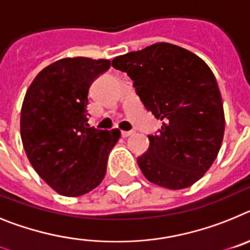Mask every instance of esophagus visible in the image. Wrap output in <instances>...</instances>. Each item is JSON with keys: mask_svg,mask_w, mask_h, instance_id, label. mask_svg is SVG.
Returning a JSON list of instances; mask_svg holds the SVG:
<instances>
[{"mask_svg": "<svg viewBox=\"0 0 250 250\" xmlns=\"http://www.w3.org/2000/svg\"><path fill=\"white\" fill-rule=\"evenodd\" d=\"M132 134H133V131H122L123 137H129Z\"/></svg>", "mask_w": 250, "mask_h": 250, "instance_id": "34e87169", "label": "esophagus"}]
</instances>
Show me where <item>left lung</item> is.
Instances as JSON below:
<instances>
[{
	"mask_svg": "<svg viewBox=\"0 0 250 250\" xmlns=\"http://www.w3.org/2000/svg\"><path fill=\"white\" fill-rule=\"evenodd\" d=\"M112 66L133 80L147 110L162 122L137 158L148 181L181 190L215 161L225 129L223 101L211 69L188 50L157 42L114 58Z\"/></svg>",
	"mask_w": 250,
	"mask_h": 250,
	"instance_id": "8db88e82",
	"label": "left lung"
}]
</instances>
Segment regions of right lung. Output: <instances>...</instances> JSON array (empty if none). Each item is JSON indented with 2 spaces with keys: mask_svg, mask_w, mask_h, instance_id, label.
I'll return each instance as SVG.
<instances>
[{
  "mask_svg": "<svg viewBox=\"0 0 250 250\" xmlns=\"http://www.w3.org/2000/svg\"><path fill=\"white\" fill-rule=\"evenodd\" d=\"M110 66L107 59L65 58L30 84L21 108V140L39 176L58 194L82 196L102 182L119 129L88 125V92Z\"/></svg>",
  "mask_w": 250,
  "mask_h": 250,
  "instance_id": "1",
  "label": "right lung"
}]
</instances>
